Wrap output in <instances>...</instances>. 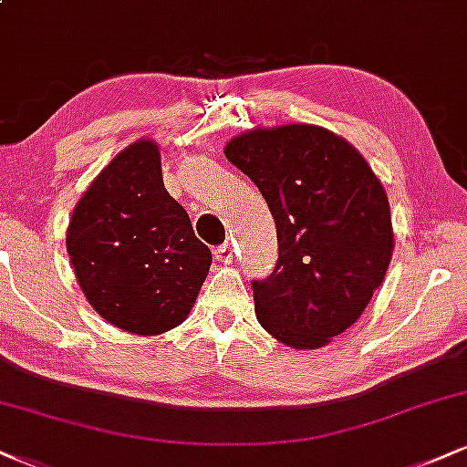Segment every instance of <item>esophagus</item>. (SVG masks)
<instances>
[{"instance_id": "obj_1", "label": "esophagus", "mask_w": 467, "mask_h": 467, "mask_svg": "<svg viewBox=\"0 0 467 467\" xmlns=\"http://www.w3.org/2000/svg\"><path fill=\"white\" fill-rule=\"evenodd\" d=\"M233 254H234V250L230 244L219 245V248L215 250V259L222 261V264H230V261H233Z\"/></svg>"}]
</instances>
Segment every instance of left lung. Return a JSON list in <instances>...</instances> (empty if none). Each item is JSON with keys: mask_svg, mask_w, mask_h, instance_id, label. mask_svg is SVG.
<instances>
[{"mask_svg": "<svg viewBox=\"0 0 467 467\" xmlns=\"http://www.w3.org/2000/svg\"><path fill=\"white\" fill-rule=\"evenodd\" d=\"M226 158L276 223L278 261L252 281L256 318L294 349H316L360 318L393 254L387 192L349 142L323 127L241 133Z\"/></svg>", "mask_w": 467, "mask_h": 467, "instance_id": "left-lung-1", "label": "left lung"}]
</instances>
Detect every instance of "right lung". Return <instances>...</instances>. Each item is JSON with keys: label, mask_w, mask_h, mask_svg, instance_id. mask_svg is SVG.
Instances as JSON below:
<instances>
[{"label": "right lung", "mask_w": 467, "mask_h": 467, "mask_svg": "<svg viewBox=\"0 0 467 467\" xmlns=\"http://www.w3.org/2000/svg\"><path fill=\"white\" fill-rule=\"evenodd\" d=\"M66 244L89 305L140 336L180 325L213 264L186 211L164 189L151 140L130 144L92 182Z\"/></svg>", "instance_id": "right-lung-1"}]
</instances>
